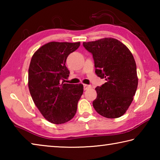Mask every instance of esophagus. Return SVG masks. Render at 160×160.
Masks as SVG:
<instances>
[{
    "label": "esophagus",
    "instance_id": "obj_1",
    "mask_svg": "<svg viewBox=\"0 0 160 160\" xmlns=\"http://www.w3.org/2000/svg\"><path fill=\"white\" fill-rule=\"evenodd\" d=\"M84 90H89V89L91 88V85H84Z\"/></svg>",
    "mask_w": 160,
    "mask_h": 160
}]
</instances>
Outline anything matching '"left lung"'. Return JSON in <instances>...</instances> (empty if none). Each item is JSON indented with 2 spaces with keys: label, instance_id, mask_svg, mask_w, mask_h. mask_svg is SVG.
<instances>
[{
  "label": "left lung",
  "instance_id": "1",
  "mask_svg": "<svg viewBox=\"0 0 160 160\" xmlns=\"http://www.w3.org/2000/svg\"><path fill=\"white\" fill-rule=\"evenodd\" d=\"M83 47L93 56L97 76L107 81L95 88L94 109L108 118L120 117L128 109L137 90L133 56L125 45L113 38L83 42Z\"/></svg>",
  "mask_w": 160,
  "mask_h": 160
}]
</instances>
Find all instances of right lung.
I'll use <instances>...</instances> for the list:
<instances>
[{"mask_svg": "<svg viewBox=\"0 0 160 160\" xmlns=\"http://www.w3.org/2000/svg\"><path fill=\"white\" fill-rule=\"evenodd\" d=\"M80 42H49L34 53L28 72L29 92L35 105L49 122L69 121L77 112L83 93L82 84H67L70 71L67 57L80 47Z\"/></svg>", "mask_w": 160, "mask_h": 160, "instance_id": "1", "label": "right lung"}]
</instances>
